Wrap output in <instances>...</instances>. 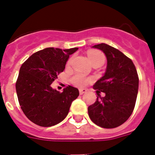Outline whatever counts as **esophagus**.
Here are the masks:
<instances>
[{
    "instance_id": "obj_1",
    "label": "esophagus",
    "mask_w": 155,
    "mask_h": 155,
    "mask_svg": "<svg viewBox=\"0 0 155 155\" xmlns=\"http://www.w3.org/2000/svg\"><path fill=\"white\" fill-rule=\"evenodd\" d=\"M86 92H87V90L86 89H84V88H81V89H79V93H80V94H83Z\"/></svg>"
}]
</instances>
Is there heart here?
Wrapping results in <instances>:
<instances>
[{
    "label": "heart",
    "instance_id": "b5f03b06",
    "mask_svg": "<svg viewBox=\"0 0 155 155\" xmlns=\"http://www.w3.org/2000/svg\"><path fill=\"white\" fill-rule=\"evenodd\" d=\"M87 57L89 59L90 62L91 64L95 62H102L104 63L105 61V56L102 52L98 51V50H91L87 53ZM72 61V59H70L68 61V64H70ZM90 81V79L84 77V75L80 74H77L72 78V82L73 84L78 87H82L87 84Z\"/></svg>",
    "mask_w": 155,
    "mask_h": 155
}]
</instances>
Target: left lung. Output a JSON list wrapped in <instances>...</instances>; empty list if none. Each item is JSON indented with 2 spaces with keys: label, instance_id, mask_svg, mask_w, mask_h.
<instances>
[{
  "label": "left lung",
  "instance_id": "8db88e82",
  "mask_svg": "<svg viewBox=\"0 0 155 155\" xmlns=\"http://www.w3.org/2000/svg\"><path fill=\"white\" fill-rule=\"evenodd\" d=\"M107 58V68L103 77L93 87L105 94L87 108L88 116L96 125L106 129L124 124L134 111L139 86V78L134 63L116 48L105 43L94 45Z\"/></svg>",
  "mask_w": 155,
  "mask_h": 155
}]
</instances>
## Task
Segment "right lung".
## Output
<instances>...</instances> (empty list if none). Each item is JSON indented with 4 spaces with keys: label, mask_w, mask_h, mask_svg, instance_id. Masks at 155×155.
Segmentation results:
<instances>
[{
    "label": "right lung",
    "mask_w": 155,
    "mask_h": 155,
    "mask_svg": "<svg viewBox=\"0 0 155 155\" xmlns=\"http://www.w3.org/2000/svg\"><path fill=\"white\" fill-rule=\"evenodd\" d=\"M78 50L46 48L33 53L21 65L15 84L19 105L36 125L48 127L61 123L78 97L76 87L68 85L60 92L50 85L65 69L70 55Z\"/></svg>",
    "instance_id": "1"
}]
</instances>
